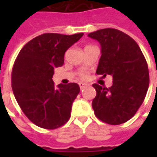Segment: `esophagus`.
Masks as SVG:
<instances>
[{"label": "esophagus", "mask_w": 157, "mask_h": 157, "mask_svg": "<svg viewBox=\"0 0 157 157\" xmlns=\"http://www.w3.org/2000/svg\"><path fill=\"white\" fill-rule=\"evenodd\" d=\"M79 86H80V88L83 89L85 88L86 86H87V84H86V83H84V82H80V83H79Z\"/></svg>", "instance_id": "obj_1"}]
</instances>
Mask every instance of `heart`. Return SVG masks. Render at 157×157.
<instances>
[{
    "label": "heart",
    "mask_w": 157,
    "mask_h": 157,
    "mask_svg": "<svg viewBox=\"0 0 157 157\" xmlns=\"http://www.w3.org/2000/svg\"><path fill=\"white\" fill-rule=\"evenodd\" d=\"M80 76H81L82 78L85 79V78H86V77H87V74H86V72H82V73L80 74Z\"/></svg>",
    "instance_id": "heart-1"
}]
</instances>
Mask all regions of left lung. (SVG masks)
<instances>
[{
  "mask_svg": "<svg viewBox=\"0 0 157 157\" xmlns=\"http://www.w3.org/2000/svg\"><path fill=\"white\" fill-rule=\"evenodd\" d=\"M88 37L100 43L102 55L96 73L113 76L109 88L98 84L92 100L97 118L109 124L118 125L135 115L149 87V71L145 58L131 37L115 29L90 33Z\"/></svg>",
  "mask_w": 157,
  "mask_h": 157,
  "instance_id": "1",
  "label": "left lung"
}]
</instances>
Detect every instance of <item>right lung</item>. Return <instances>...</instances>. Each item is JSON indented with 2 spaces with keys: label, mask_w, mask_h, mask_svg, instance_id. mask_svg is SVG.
I'll return each instance as SVG.
<instances>
[{
  "label": "right lung",
  "mask_w": 157,
  "mask_h": 157,
  "mask_svg": "<svg viewBox=\"0 0 157 157\" xmlns=\"http://www.w3.org/2000/svg\"><path fill=\"white\" fill-rule=\"evenodd\" d=\"M82 36L44 33L27 43L16 59L12 91L23 113L40 128L55 129L71 118L80 86L69 83L55 87L52 78L54 69L64 64L65 51Z\"/></svg>",
  "instance_id": "add662e5"
}]
</instances>
